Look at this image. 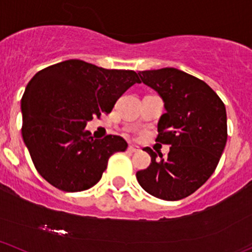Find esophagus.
Masks as SVG:
<instances>
[{
    "instance_id": "34e87169",
    "label": "esophagus",
    "mask_w": 252,
    "mask_h": 252,
    "mask_svg": "<svg viewBox=\"0 0 252 252\" xmlns=\"http://www.w3.org/2000/svg\"><path fill=\"white\" fill-rule=\"evenodd\" d=\"M128 152H130V153H136V152H139V148L137 147H135V146H129L128 147Z\"/></svg>"
}]
</instances>
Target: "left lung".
Listing matches in <instances>:
<instances>
[{
	"instance_id": "left-lung-1",
	"label": "left lung",
	"mask_w": 252,
	"mask_h": 252,
	"mask_svg": "<svg viewBox=\"0 0 252 252\" xmlns=\"http://www.w3.org/2000/svg\"><path fill=\"white\" fill-rule=\"evenodd\" d=\"M155 89L166 112L158 122L156 141L170 145L165 158L150 147L147 169L136 173L140 186L164 200H180L194 193L215 171L227 142L224 104L205 82L174 67L140 71Z\"/></svg>"
}]
</instances>
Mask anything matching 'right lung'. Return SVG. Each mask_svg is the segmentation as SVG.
<instances>
[{
	"instance_id": "right-lung-1",
	"label": "right lung",
	"mask_w": 252,
	"mask_h": 252,
	"mask_svg": "<svg viewBox=\"0 0 252 252\" xmlns=\"http://www.w3.org/2000/svg\"><path fill=\"white\" fill-rule=\"evenodd\" d=\"M135 83H140L135 71L77 59L48 66L31 78L21 97V134L46 181L65 192L86 190L100 181L108 158L128 144L117 135L94 139L87 122L110 113Z\"/></svg>"
}]
</instances>
